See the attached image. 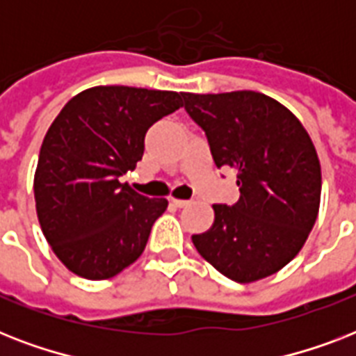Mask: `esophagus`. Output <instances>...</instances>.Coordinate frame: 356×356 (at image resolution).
Listing matches in <instances>:
<instances>
[{"instance_id":"esophagus-1","label":"esophagus","mask_w":356,"mask_h":356,"mask_svg":"<svg viewBox=\"0 0 356 356\" xmlns=\"http://www.w3.org/2000/svg\"><path fill=\"white\" fill-rule=\"evenodd\" d=\"M172 203L175 207H179V209H183V207L190 205V201H186V200H172Z\"/></svg>"}]
</instances>
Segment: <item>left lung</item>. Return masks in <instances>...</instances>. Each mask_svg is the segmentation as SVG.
Returning a JSON list of instances; mask_svg holds the SVG:
<instances>
[{"mask_svg":"<svg viewBox=\"0 0 356 356\" xmlns=\"http://www.w3.org/2000/svg\"><path fill=\"white\" fill-rule=\"evenodd\" d=\"M183 99L214 164L234 170L240 188L233 207L212 205L214 223L192 236L195 249L231 281L273 275L301 251L320 211L321 166L307 129L260 92H183Z\"/></svg>","mask_w":356,"mask_h":356,"instance_id":"left-lung-1","label":"left lung"}]
</instances>
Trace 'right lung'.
Wrapping results in <instances>:
<instances>
[{
  "label": "right lung",
  "instance_id": "right-lung-1",
  "mask_svg": "<svg viewBox=\"0 0 356 356\" xmlns=\"http://www.w3.org/2000/svg\"><path fill=\"white\" fill-rule=\"evenodd\" d=\"M179 107L177 92L92 86L53 120L33 190L42 233L72 273L103 281L142 254L168 200L140 195L120 177L142 161L147 129Z\"/></svg>",
  "mask_w": 356,
  "mask_h": 356
}]
</instances>
